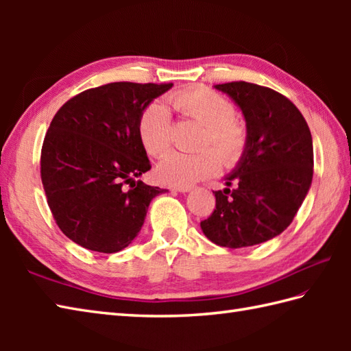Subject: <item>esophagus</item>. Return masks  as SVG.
Segmentation results:
<instances>
[{
  "mask_svg": "<svg viewBox=\"0 0 351 351\" xmlns=\"http://www.w3.org/2000/svg\"><path fill=\"white\" fill-rule=\"evenodd\" d=\"M170 190L176 191V193H189V191H191V187L190 185H171Z\"/></svg>",
  "mask_w": 351,
  "mask_h": 351,
  "instance_id": "1",
  "label": "esophagus"
}]
</instances>
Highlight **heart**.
Instances as JSON below:
<instances>
[{
  "instance_id": "b5f03b06",
  "label": "heart",
  "mask_w": 351,
  "mask_h": 351,
  "mask_svg": "<svg viewBox=\"0 0 351 351\" xmlns=\"http://www.w3.org/2000/svg\"><path fill=\"white\" fill-rule=\"evenodd\" d=\"M170 102L178 111L204 128L199 140L202 149L195 154L169 152L156 166V175L171 185H190L214 175L220 160L230 167L241 160L247 146V131L235 119V107L225 96L205 87H191L170 95ZM138 137L149 155L158 156L167 151L171 140V119L167 108L154 102L138 119Z\"/></svg>"
}]
</instances>
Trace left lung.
<instances>
[{
    "label": "left lung",
    "instance_id": "1",
    "mask_svg": "<svg viewBox=\"0 0 351 351\" xmlns=\"http://www.w3.org/2000/svg\"><path fill=\"white\" fill-rule=\"evenodd\" d=\"M214 88L241 110L247 146L223 178L226 189L213 191L215 210L200 229L221 247H249L280 235L299 211L314 173L312 137L294 104L271 88L245 81Z\"/></svg>",
    "mask_w": 351,
    "mask_h": 351
}]
</instances>
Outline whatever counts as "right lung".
I'll list each match as a JSON object with an SVG mask.
<instances>
[{"instance_id": "right-lung-1", "label": "right lung", "mask_w": 351, "mask_h": 351, "mask_svg": "<svg viewBox=\"0 0 351 351\" xmlns=\"http://www.w3.org/2000/svg\"><path fill=\"white\" fill-rule=\"evenodd\" d=\"M171 86L95 87L73 96L52 119L42 146V184L58 228L81 247H128L152 199L167 191L138 180L151 170L138 119Z\"/></svg>"}]
</instances>
